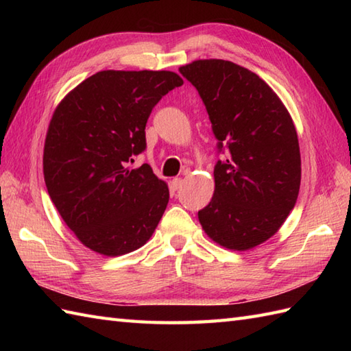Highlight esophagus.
<instances>
[{"mask_svg": "<svg viewBox=\"0 0 351 351\" xmlns=\"http://www.w3.org/2000/svg\"><path fill=\"white\" fill-rule=\"evenodd\" d=\"M182 182H184L182 178H173V180H171V182H170L171 184V189H173L175 191L180 190L182 187Z\"/></svg>", "mask_w": 351, "mask_h": 351, "instance_id": "1", "label": "esophagus"}]
</instances>
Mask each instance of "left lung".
I'll return each mask as SVG.
<instances>
[{
    "instance_id": "obj_1",
    "label": "left lung",
    "mask_w": 351,
    "mask_h": 351,
    "mask_svg": "<svg viewBox=\"0 0 351 351\" xmlns=\"http://www.w3.org/2000/svg\"><path fill=\"white\" fill-rule=\"evenodd\" d=\"M202 98L219 151L214 196L197 213L205 234L230 250H249L271 238L300 190L302 160L287 107L256 73L210 58L181 66Z\"/></svg>"
}]
</instances>
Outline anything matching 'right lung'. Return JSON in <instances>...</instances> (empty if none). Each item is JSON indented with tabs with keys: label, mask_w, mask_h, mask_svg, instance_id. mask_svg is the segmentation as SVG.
I'll list each match as a JSON object with an SVG mask.
<instances>
[{
	"label": "right lung",
	"mask_w": 351,
	"mask_h": 351,
	"mask_svg": "<svg viewBox=\"0 0 351 351\" xmlns=\"http://www.w3.org/2000/svg\"><path fill=\"white\" fill-rule=\"evenodd\" d=\"M184 84L170 71H101L58 104L43 147L52 204L78 240L104 256L140 249L169 204L167 184L149 164L145 128L164 95Z\"/></svg>",
	"instance_id": "1"
}]
</instances>
